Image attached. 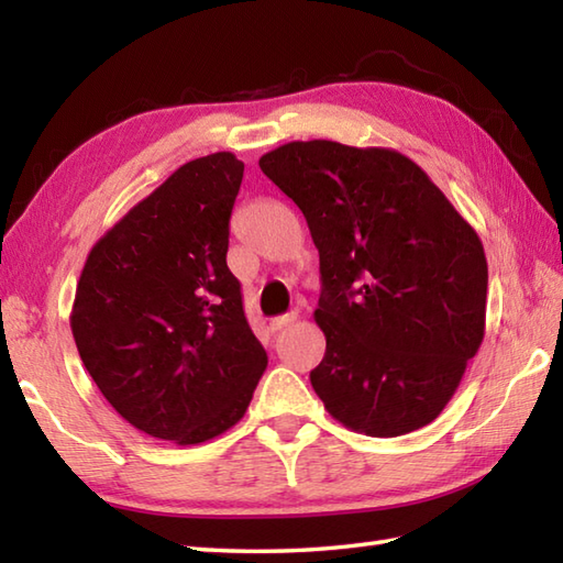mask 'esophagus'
<instances>
[{"instance_id":"esophagus-1","label":"esophagus","mask_w":563,"mask_h":563,"mask_svg":"<svg viewBox=\"0 0 563 563\" xmlns=\"http://www.w3.org/2000/svg\"><path fill=\"white\" fill-rule=\"evenodd\" d=\"M297 321V312H290V314H283V317H275L271 319V331H280L285 327H290Z\"/></svg>"}]
</instances>
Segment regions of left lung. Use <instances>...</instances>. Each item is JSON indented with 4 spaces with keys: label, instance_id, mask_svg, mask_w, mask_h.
Here are the masks:
<instances>
[{
    "label": "left lung",
    "instance_id": "8db88e82",
    "mask_svg": "<svg viewBox=\"0 0 563 563\" xmlns=\"http://www.w3.org/2000/svg\"><path fill=\"white\" fill-rule=\"evenodd\" d=\"M258 166L302 210L319 251L327 353L309 379L324 409L373 438L435 421L484 341L479 234L397 150L297 140Z\"/></svg>",
    "mask_w": 563,
    "mask_h": 563
}]
</instances>
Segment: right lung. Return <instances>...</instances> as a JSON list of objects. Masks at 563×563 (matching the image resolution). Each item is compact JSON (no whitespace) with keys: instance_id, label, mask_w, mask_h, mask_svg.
<instances>
[{"instance_id":"add662e5","label":"right lung","mask_w":563,"mask_h":563,"mask_svg":"<svg viewBox=\"0 0 563 563\" xmlns=\"http://www.w3.org/2000/svg\"><path fill=\"white\" fill-rule=\"evenodd\" d=\"M242 176L232 152L178 166L91 246L69 314L106 401L184 448L242 421L268 365L227 268Z\"/></svg>"}]
</instances>
